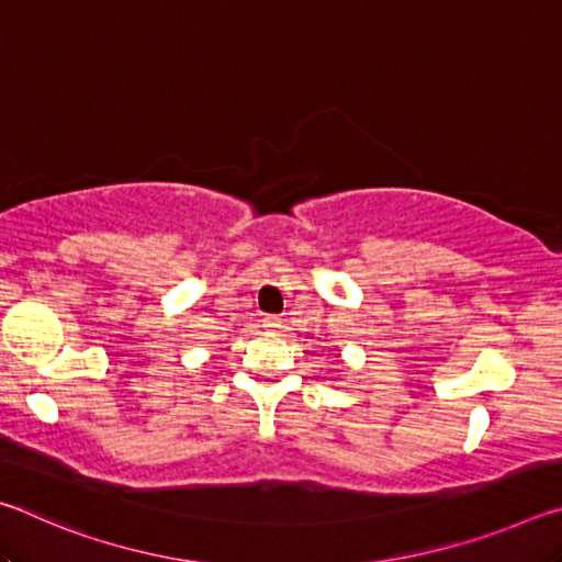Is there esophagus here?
<instances>
[{
  "label": "esophagus",
  "instance_id": "obj_1",
  "mask_svg": "<svg viewBox=\"0 0 562 562\" xmlns=\"http://www.w3.org/2000/svg\"><path fill=\"white\" fill-rule=\"evenodd\" d=\"M262 325H265V329H270V331H272V329H278V327H280V319H278V317H265V319H262Z\"/></svg>",
  "mask_w": 562,
  "mask_h": 562
}]
</instances>
